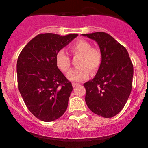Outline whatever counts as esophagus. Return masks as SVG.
Instances as JSON below:
<instances>
[{"mask_svg":"<svg viewBox=\"0 0 148 148\" xmlns=\"http://www.w3.org/2000/svg\"><path fill=\"white\" fill-rule=\"evenodd\" d=\"M72 86L74 88H76V87H77V86H79V84H75V83H73L72 84Z\"/></svg>","mask_w":148,"mask_h":148,"instance_id":"34e87169","label":"esophagus"}]
</instances>
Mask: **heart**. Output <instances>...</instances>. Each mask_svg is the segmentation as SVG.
I'll list each match as a JSON object with an SVG mask.
<instances>
[{"label":"heart","instance_id":"obj_1","mask_svg":"<svg viewBox=\"0 0 148 148\" xmlns=\"http://www.w3.org/2000/svg\"><path fill=\"white\" fill-rule=\"evenodd\" d=\"M71 52L75 56H81L77 68L67 73V78L72 82H81L88 79L90 71L92 74L97 72L101 62V54L98 49L92 48L89 42L84 40H78L69 47ZM56 63L62 72L68 71L71 65L70 58L64 51L60 50L56 56Z\"/></svg>","mask_w":148,"mask_h":148}]
</instances>
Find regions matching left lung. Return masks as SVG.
Here are the masks:
<instances>
[{"mask_svg": "<svg viewBox=\"0 0 148 148\" xmlns=\"http://www.w3.org/2000/svg\"><path fill=\"white\" fill-rule=\"evenodd\" d=\"M99 45L101 62L95 76L84 84L86 103L95 114L112 118L121 111L130 95L134 67L125 47L103 32L82 34Z\"/></svg>", "mask_w": 148, "mask_h": 148, "instance_id": "obj_1", "label": "left lung"}]
</instances>
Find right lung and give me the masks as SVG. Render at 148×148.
<instances>
[{
  "label": "right lung",
  "mask_w": 148,
  "mask_h": 148,
  "mask_svg": "<svg viewBox=\"0 0 148 148\" xmlns=\"http://www.w3.org/2000/svg\"><path fill=\"white\" fill-rule=\"evenodd\" d=\"M78 36L40 34L20 53L18 87L27 108L39 120L51 122L67 110L72 86L56 63L58 51Z\"/></svg>",
  "instance_id": "right-lung-1"
}]
</instances>
